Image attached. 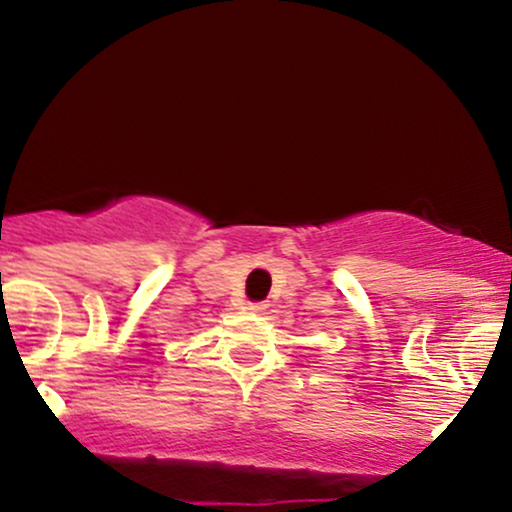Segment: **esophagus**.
I'll return each instance as SVG.
<instances>
[{"instance_id":"esophagus-1","label":"esophagus","mask_w":512,"mask_h":512,"mask_svg":"<svg viewBox=\"0 0 512 512\" xmlns=\"http://www.w3.org/2000/svg\"><path fill=\"white\" fill-rule=\"evenodd\" d=\"M264 308H267V303H248L250 313H264Z\"/></svg>"}]
</instances>
